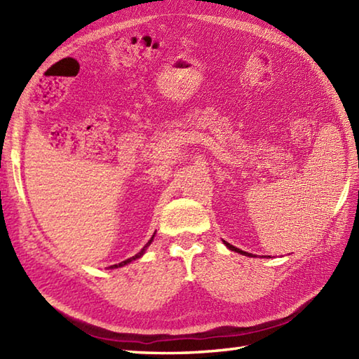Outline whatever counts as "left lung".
I'll list each match as a JSON object with an SVG mask.
<instances>
[{
  "mask_svg": "<svg viewBox=\"0 0 359 359\" xmlns=\"http://www.w3.org/2000/svg\"><path fill=\"white\" fill-rule=\"evenodd\" d=\"M225 242V241H224ZM225 245L230 248V250H233V251H236V253H241V255H245V256H251L250 253H247V251H242V250H239V248H236V247H233V245H230V243L228 242H225Z\"/></svg>",
  "mask_w": 359,
  "mask_h": 359,
  "instance_id": "8db88e82",
  "label": "left lung"
}]
</instances>
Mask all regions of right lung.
I'll return each mask as SVG.
<instances>
[{
  "mask_svg": "<svg viewBox=\"0 0 359 359\" xmlns=\"http://www.w3.org/2000/svg\"><path fill=\"white\" fill-rule=\"evenodd\" d=\"M152 238H154V236H152ZM152 238H151V241H152ZM151 241L147 243V247L149 245V243H151ZM147 247H144V248H147ZM144 248L140 251V253L139 255H135V256H133V257H129V259H126V261H123V262H120L118 265L116 264V265H111V269H116V266H123V265H126V264H129V262H131V261H135V259L137 257H140L142 255H143V251H144Z\"/></svg>",
  "mask_w": 359,
  "mask_h": 359,
  "instance_id": "obj_1",
  "label": "right lung"
}]
</instances>
